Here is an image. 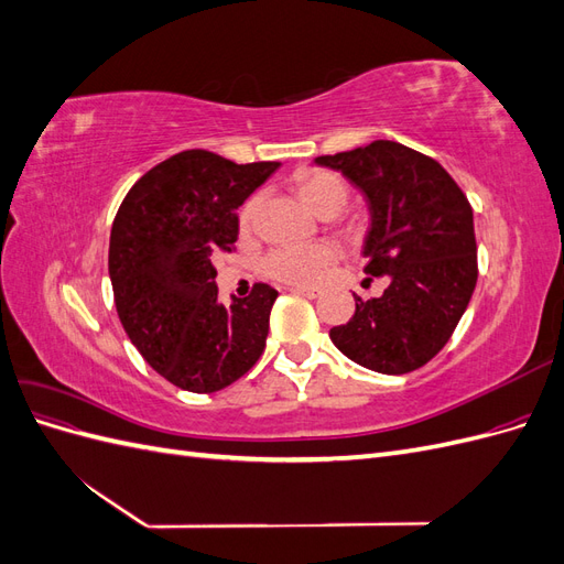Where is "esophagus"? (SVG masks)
I'll return each instance as SVG.
<instances>
[{
	"mask_svg": "<svg viewBox=\"0 0 564 564\" xmlns=\"http://www.w3.org/2000/svg\"><path fill=\"white\" fill-rule=\"evenodd\" d=\"M289 292L305 296V299H317L319 296V289H311V286H289Z\"/></svg>",
	"mask_w": 564,
	"mask_h": 564,
	"instance_id": "34e87169",
	"label": "esophagus"
}]
</instances>
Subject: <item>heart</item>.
I'll list each match as a JSON object with an SVG mask.
<instances>
[{"label": "heart", "instance_id": "1", "mask_svg": "<svg viewBox=\"0 0 564 564\" xmlns=\"http://www.w3.org/2000/svg\"><path fill=\"white\" fill-rule=\"evenodd\" d=\"M299 195L308 204V207L319 214L327 207H346V185L340 183L336 176L313 172L303 174L299 178ZM256 214V197H251L242 212H240V224L247 228ZM336 259V249L332 245H282L275 247L263 261V268L270 278L289 284H317L327 275L329 265Z\"/></svg>", "mask_w": 564, "mask_h": 564}]
</instances>
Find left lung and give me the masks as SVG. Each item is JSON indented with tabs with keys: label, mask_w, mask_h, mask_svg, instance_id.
Instances as JSON below:
<instances>
[{
	"label": "left lung",
	"mask_w": 564,
	"mask_h": 564,
	"mask_svg": "<svg viewBox=\"0 0 564 564\" xmlns=\"http://www.w3.org/2000/svg\"><path fill=\"white\" fill-rule=\"evenodd\" d=\"M367 202L365 272L388 278L379 299L355 296V315L329 332L348 360L406 373L445 348L477 282L473 209L435 160L395 141L315 158Z\"/></svg>",
	"instance_id": "obj_1"
}]
</instances>
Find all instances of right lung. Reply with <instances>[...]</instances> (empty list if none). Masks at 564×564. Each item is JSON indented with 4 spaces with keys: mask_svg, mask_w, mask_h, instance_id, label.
Segmentation results:
<instances>
[{
    "mask_svg": "<svg viewBox=\"0 0 564 564\" xmlns=\"http://www.w3.org/2000/svg\"><path fill=\"white\" fill-rule=\"evenodd\" d=\"M278 169L185 150L135 181L115 216L108 270L117 315L143 360L183 390L230 386L265 348L278 292L256 284L220 303L212 256L235 245L237 209Z\"/></svg>",
    "mask_w": 564,
    "mask_h": 564,
    "instance_id": "right-lung-1",
    "label": "right lung"
}]
</instances>
